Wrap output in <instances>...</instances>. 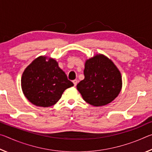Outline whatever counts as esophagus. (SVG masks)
<instances>
[{"label": "esophagus", "instance_id": "esophagus-1", "mask_svg": "<svg viewBox=\"0 0 152 152\" xmlns=\"http://www.w3.org/2000/svg\"><path fill=\"white\" fill-rule=\"evenodd\" d=\"M72 82H73V83H74V86H76L77 85V84H78V80H74Z\"/></svg>", "mask_w": 152, "mask_h": 152}]
</instances>
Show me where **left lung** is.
Returning <instances> with one entry per match:
<instances>
[{
    "mask_svg": "<svg viewBox=\"0 0 152 152\" xmlns=\"http://www.w3.org/2000/svg\"><path fill=\"white\" fill-rule=\"evenodd\" d=\"M84 79L77 84L83 99L95 107L112 102L121 90L122 78L113 61L103 55H96L86 60Z\"/></svg>",
    "mask_w": 152,
    "mask_h": 152,
    "instance_id": "1",
    "label": "left lung"
}]
</instances>
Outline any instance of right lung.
Masks as SVG:
<instances>
[{
    "label": "right lung",
    "mask_w": 152,
    "mask_h": 152,
    "mask_svg": "<svg viewBox=\"0 0 152 152\" xmlns=\"http://www.w3.org/2000/svg\"><path fill=\"white\" fill-rule=\"evenodd\" d=\"M44 56L35 59L25 69L21 78L23 92L36 106L48 107L55 104L66 89L74 86L57 61Z\"/></svg>",
    "instance_id": "add662e5"
}]
</instances>
